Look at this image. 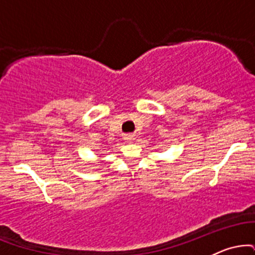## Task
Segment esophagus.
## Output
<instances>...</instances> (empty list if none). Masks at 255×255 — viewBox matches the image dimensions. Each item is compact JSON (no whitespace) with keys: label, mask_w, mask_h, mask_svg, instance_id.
I'll return each instance as SVG.
<instances>
[{"label":"esophagus","mask_w":255,"mask_h":255,"mask_svg":"<svg viewBox=\"0 0 255 255\" xmlns=\"http://www.w3.org/2000/svg\"><path fill=\"white\" fill-rule=\"evenodd\" d=\"M134 139H135V137H134L133 134H127V135L125 136V140H126V141H127V142H130V141H133Z\"/></svg>","instance_id":"34e87169"}]
</instances>
